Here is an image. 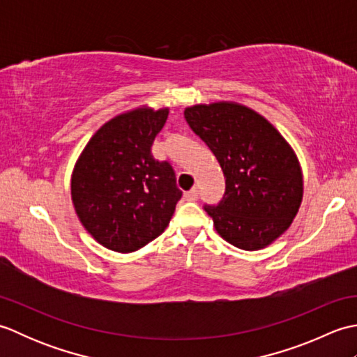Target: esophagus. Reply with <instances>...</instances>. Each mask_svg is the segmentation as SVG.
<instances>
[{
	"label": "esophagus",
	"instance_id": "1",
	"mask_svg": "<svg viewBox=\"0 0 357 357\" xmlns=\"http://www.w3.org/2000/svg\"><path fill=\"white\" fill-rule=\"evenodd\" d=\"M184 198H185L187 201H195L196 198H198V190H196V187H193L192 190L185 192V193H184Z\"/></svg>",
	"mask_w": 357,
	"mask_h": 357
}]
</instances>
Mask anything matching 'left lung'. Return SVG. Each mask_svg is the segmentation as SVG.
I'll use <instances>...</instances> for the list:
<instances>
[{
	"mask_svg": "<svg viewBox=\"0 0 357 357\" xmlns=\"http://www.w3.org/2000/svg\"><path fill=\"white\" fill-rule=\"evenodd\" d=\"M185 121L213 151L224 172L225 193L204 206L216 231L241 250H259L279 238L302 202L298 158L259 113L236 102L187 107Z\"/></svg>",
	"mask_w": 357,
	"mask_h": 357,
	"instance_id": "8db88e82",
	"label": "left lung"
}]
</instances>
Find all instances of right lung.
<instances>
[{
  "label": "right lung",
  "mask_w": 357,
  "mask_h": 357,
  "mask_svg": "<svg viewBox=\"0 0 357 357\" xmlns=\"http://www.w3.org/2000/svg\"><path fill=\"white\" fill-rule=\"evenodd\" d=\"M169 109H135L98 130L72 174V201L84 229L105 248L132 253L161 234L183 192L174 170L151 155Z\"/></svg>",
  "instance_id": "obj_1"
}]
</instances>
